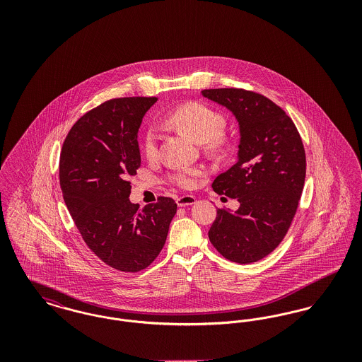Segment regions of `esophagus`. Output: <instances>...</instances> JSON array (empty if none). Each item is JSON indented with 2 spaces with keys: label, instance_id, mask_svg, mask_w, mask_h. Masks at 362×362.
Masks as SVG:
<instances>
[{
  "label": "esophagus",
  "instance_id": "obj_1",
  "mask_svg": "<svg viewBox=\"0 0 362 362\" xmlns=\"http://www.w3.org/2000/svg\"><path fill=\"white\" fill-rule=\"evenodd\" d=\"M176 204H177L179 207L194 205L195 204V197H192V195H182V197L176 198Z\"/></svg>",
  "mask_w": 362,
  "mask_h": 362
}]
</instances>
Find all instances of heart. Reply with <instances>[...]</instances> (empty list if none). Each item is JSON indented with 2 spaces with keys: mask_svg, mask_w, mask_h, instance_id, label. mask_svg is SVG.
Listing matches in <instances>:
<instances>
[{
  "mask_svg": "<svg viewBox=\"0 0 362 362\" xmlns=\"http://www.w3.org/2000/svg\"><path fill=\"white\" fill-rule=\"evenodd\" d=\"M167 122L194 142H205L209 149H220L224 146L223 132L226 126V119L220 111L206 104L199 102L182 104L167 115ZM142 149L151 160L157 156V134L153 129H148L145 132L142 138ZM201 173L199 168H176L168 175V182L179 189H192Z\"/></svg>",
  "mask_w": 362,
  "mask_h": 362,
  "instance_id": "heart-1",
  "label": "heart"
}]
</instances>
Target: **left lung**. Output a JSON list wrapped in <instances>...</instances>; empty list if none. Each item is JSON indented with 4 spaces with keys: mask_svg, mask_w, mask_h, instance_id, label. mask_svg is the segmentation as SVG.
Returning a JSON list of instances; mask_svg holds the SVG:
<instances>
[{
    "mask_svg": "<svg viewBox=\"0 0 362 362\" xmlns=\"http://www.w3.org/2000/svg\"><path fill=\"white\" fill-rule=\"evenodd\" d=\"M240 126L239 158L211 187L238 199L235 211L217 209L209 239L228 260L247 264L273 252L297 211L305 182V151L291 117L266 96L241 89H204Z\"/></svg>",
    "mask_w": 362,
    "mask_h": 362,
    "instance_id": "obj_1",
    "label": "left lung"
}]
</instances>
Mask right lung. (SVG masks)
Segmentation results:
<instances>
[{"instance_id": "1", "label": "right lung", "mask_w": 362, "mask_h": 362, "mask_svg": "<svg viewBox=\"0 0 362 362\" xmlns=\"http://www.w3.org/2000/svg\"><path fill=\"white\" fill-rule=\"evenodd\" d=\"M157 98L112 99L73 124L59 157V185L89 250L124 273L146 269L163 250L176 214L173 198L132 204L130 176L141 165L137 133Z\"/></svg>"}]
</instances>
